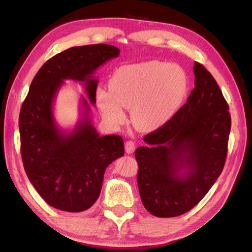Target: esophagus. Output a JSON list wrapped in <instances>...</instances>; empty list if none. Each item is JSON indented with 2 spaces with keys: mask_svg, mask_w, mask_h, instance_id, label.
<instances>
[{
  "mask_svg": "<svg viewBox=\"0 0 252 252\" xmlns=\"http://www.w3.org/2000/svg\"><path fill=\"white\" fill-rule=\"evenodd\" d=\"M135 149V144L132 141H127L125 143V150L128 155H131Z\"/></svg>",
  "mask_w": 252,
  "mask_h": 252,
  "instance_id": "34e87169",
  "label": "esophagus"
}]
</instances>
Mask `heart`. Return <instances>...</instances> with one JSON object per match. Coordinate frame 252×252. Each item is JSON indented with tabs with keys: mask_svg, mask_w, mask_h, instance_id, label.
Instances as JSON below:
<instances>
[{
	"mask_svg": "<svg viewBox=\"0 0 252 252\" xmlns=\"http://www.w3.org/2000/svg\"><path fill=\"white\" fill-rule=\"evenodd\" d=\"M109 89L96 91L103 117L113 124L125 120L123 108L132 109L133 123L156 129L170 121L184 104L188 91L185 71L175 64L148 61L122 66L109 80Z\"/></svg>",
	"mask_w": 252,
	"mask_h": 252,
	"instance_id": "1",
	"label": "heart"
}]
</instances>
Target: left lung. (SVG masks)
I'll list each match as a JSON object with an SVG mask.
<instances>
[{
    "label": "left lung",
    "instance_id": "left-lung-1",
    "mask_svg": "<svg viewBox=\"0 0 252 252\" xmlns=\"http://www.w3.org/2000/svg\"><path fill=\"white\" fill-rule=\"evenodd\" d=\"M194 89L175 116L135 150L144 207L158 218L183 215L199 203L224 168L231 119L216 80L194 62Z\"/></svg>",
    "mask_w": 252,
    "mask_h": 252
}]
</instances>
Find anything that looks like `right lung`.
<instances>
[{"label":"right lung","mask_w":252,"mask_h":252,"mask_svg":"<svg viewBox=\"0 0 252 252\" xmlns=\"http://www.w3.org/2000/svg\"><path fill=\"white\" fill-rule=\"evenodd\" d=\"M107 44L71 47L52 57L37 71L22 105L21 154L29 181L44 201L57 209L81 212L100 195L107 167L124 156L120 135H100L91 121L95 104V71L118 58ZM67 79L81 82L80 112L73 128H62L54 117L58 90Z\"/></svg>","instance_id":"1"}]
</instances>
